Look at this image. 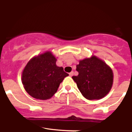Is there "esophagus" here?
<instances>
[{
    "label": "esophagus",
    "mask_w": 132,
    "mask_h": 132,
    "mask_svg": "<svg viewBox=\"0 0 132 132\" xmlns=\"http://www.w3.org/2000/svg\"><path fill=\"white\" fill-rule=\"evenodd\" d=\"M69 75H70V76H71V77H72V76H73V72H71L70 73H69Z\"/></svg>",
    "instance_id": "obj_1"
}]
</instances>
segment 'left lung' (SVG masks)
Returning a JSON list of instances; mask_svg holds the SVG:
<instances>
[{
    "mask_svg": "<svg viewBox=\"0 0 132 132\" xmlns=\"http://www.w3.org/2000/svg\"><path fill=\"white\" fill-rule=\"evenodd\" d=\"M77 76H72L82 95L89 100L103 98L113 84V72L105 62L92 55L79 61Z\"/></svg>",
    "mask_w": 132,
    "mask_h": 132,
    "instance_id": "obj_1",
    "label": "left lung"
}]
</instances>
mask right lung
Listing matches in <instances>:
<instances>
[{"label": "right lung", "mask_w": 132, "mask_h": 132, "mask_svg": "<svg viewBox=\"0 0 132 132\" xmlns=\"http://www.w3.org/2000/svg\"><path fill=\"white\" fill-rule=\"evenodd\" d=\"M51 51L38 54L29 60L22 73V81L29 95L40 100L51 98L60 83L69 76L62 67L56 66Z\"/></svg>", "instance_id": "add662e5"}]
</instances>
